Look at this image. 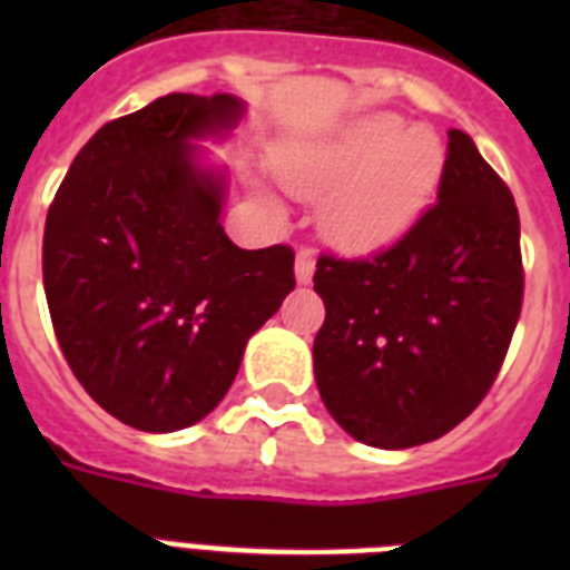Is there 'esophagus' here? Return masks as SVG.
<instances>
[{
	"label": "esophagus",
	"mask_w": 570,
	"mask_h": 570,
	"mask_svg": "<svg viewBox=\"0 0 570 570\" xmlns=\"http://www.w3.org/2000/svg\"><path fill=\"white\" fill-rule=\"evenodd\" d=\"M313 268H316V257H313L311 250H298L295 254V281L298 284H311Z\"/></svg>",
	"instance_id": "1"
}]
</instances>
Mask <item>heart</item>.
<instances>
[{
    "mask_svg": "<svg viewBox=\"0 0 570 570\" xmlns=\"http://www.w3.org/2000/svg\"><path fill=\"white\" fill-rule=\"evenodd\" d=\"M443 163L438 132L375 111L325 138L277 150L275 174L302 200L330 195L322 204V230L334 245L375 250L396 242L425 213Z\"/></svg>",
    "mask_w": 570,
    "mask_h": 570,
    "instance_id": "heart-1",
    "label": "heart"
}]
</instances>
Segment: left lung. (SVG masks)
Instances as JSON below:
<instances>
[{"label":"left lung","mask_w":570,"mask_h":570,"mask_svg":"<svg viewBox=\"0 0 570 570\" xmlns=\"http://www.w3.org/2000/svg\"><path fill=\"white\" fill-rule=\"evenodd\" d=\"M313 289L325 302L313 373L340 429L379 450L438 441L491 390L521 316L512 191L450 129L438 204L373 257L322 254Z\"/></svg>","instance_id":"left-lung-1"}]
</instances>
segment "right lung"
<instances>
[{
	"mask_svg": "<svg viewBox=\"0 0 570 570\" xmlns=\"http://www.w3.org/2000/svg\"><path fill=\"white\" fill-rule=\"evenodd\" d=\"M242 115L233 94L159 97L97 129L49 206L58 346L88 396L138 432L204 420L295 289L293 248L245 250L222 227L227 171L197 141H222Z\"/></svg>",
	"mask_w": 570,
	"mask_h": 570,
	"instance_id": "1",
	"label": "right lung"
}]
</instances>
